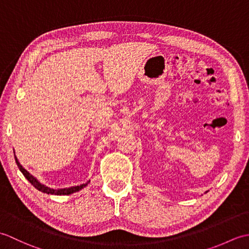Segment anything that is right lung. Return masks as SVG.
Instances as JSON below:
<instances>
[{"mask_svg":"<svg viewBox=\"0 0 249 249\" xmlns=\"http://www.w3.org/2000/svg\"><path fill=\"white\" fill-rule=\"evenodd\" d=\"M15 158H16V162H17L18 168L20 169V171L23 173V176L25 177V178H28V181H29L32 185H33V186H34L36 189H38L39 192H43V193H46V194H48V195H71V194H73V193H76V192H79V190H81L82 188L86 187L87 185L89 184V182H88V183H86V184L80 185V186H73V187L63 188V189H52V188H48L47 186H44V185H41L33 176H32V174H30L28 171H26L25 169L20 165V162L18 161L17 157L15 156Z\"/></svg>","mask_w":249,"mask_h":249,"instance_id":"add662e5","label":"right lung"}]
</instances>
